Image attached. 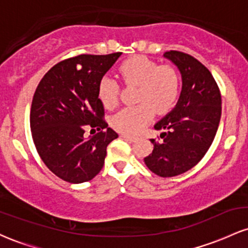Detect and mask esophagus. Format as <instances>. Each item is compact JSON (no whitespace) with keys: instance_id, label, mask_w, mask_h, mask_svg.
I'll return each mask as SVG.
<instances>
[{"instance_id":"esophagus-1","label":"esophagus","mask_w":248,"mask_h":248,"mask_svg":"<svg viewBox=\"0 0 248 248\" xmlns=\"http://www.w3.org/2000/svg\"><path fill=\"white\" fill-rule=\"evenodd\" d=\"M120 136L122 139H124V140L130 141V142H134L136 140V138H134V136H130V135H127V134H121Z\"/></svg>"}]
</instances>
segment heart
Masks as SVG:
<instances>
[{"label":"heart","instance_id":"1","mask_svg":"<svg viewBox=\"0 0 248 248\" xmlns=\"http://www.w3.org/2000/svg\"><path fill=\"white\" fill-rule=\"evenodd\" d=\"M119 76L126 86L138 87L135 100L139 105L124 108L113 116L110 124L118 132L130 135L141 133L152 121L154 113L167 114L178 100L181 80L171 65H158L147 57L136 56L121 62ZM98 96L108 109L114 108L119 102V84L110 77H102Z\"/></svg>","mask_w":248,"mask_h":248}]
</instances>
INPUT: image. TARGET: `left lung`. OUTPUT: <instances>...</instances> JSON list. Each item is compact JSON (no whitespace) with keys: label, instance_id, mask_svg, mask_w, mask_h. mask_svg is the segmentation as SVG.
<instances>
[{"label":"left lung","instance_id":"obj_1","mask_svg":"<svg viewBox=\"0 0 248 248\" xmlns=\"http://www.w3.org/2000/svg\"><path fill=\"white\" fill-rule=\"evenodd\" d=\"M182 75L177 105L155 124L161 140L152 139L154 149L144 163L161 177L187 171L204 157L217 133L221 115V95L215 78L195 57L170 50L164 52Z\"/></svg>","mask_w":248,"mask_h":248}]
</instances>
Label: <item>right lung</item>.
<instances>
[{
    "instance_id": "add662e5",
    "label": "right lung",
    "mask_w": 248,
    "mask_h": 248,
    "mask_svg": "<svg viewBox=\"0 0 248 248\" xmlns=\"http://www.w3.org/2000/svg\"><path fill=\"white\" fill-rule=\"evenodd\" d=\"M121 52L79 55L57 62L45 73L33 94L30 128L45 166L69 183L95 177L105 163L107 146L118 138L106 128L98 84ZM100 130L86 139L84 128Z\"/></svg>"
}]
</instances>
